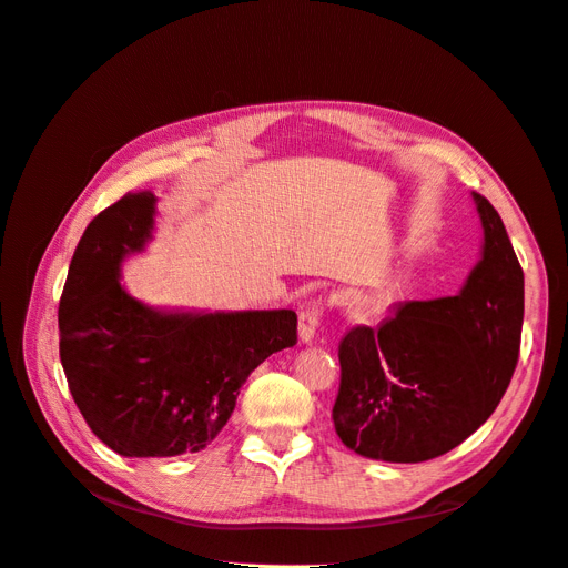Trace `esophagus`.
<instances>
[{"instance_id":"esophagus-1","label":"esophagus","mask_w":568,"mask_h":568,"mask_svg":"<svg viewBox=\"0 0 568 568\" xmlns=\"http://www.w3.org/2000/svg\"><path fill=\"white\" fill-rule=\"evenodd\" d=\"M324 313V307L320 301H311L307 305L301 307L298 315V336L303 343H311L315 338V332L320 326V317Z\"/></svg>"}]
</instances>
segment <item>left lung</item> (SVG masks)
<instances>
[{
    "mask_svg": "<svg viewBox=\"0 0 568 568\" xmlns=\"http://www.w3.org/2000/svg\"><path fill=\"white\" fill-rule=\"evenodd\" d=\"M484 257L457 296L405 301L379 326L338 343L332 409L338 438L363 457L415 464L450 453L484 424L519 363L524 270L503 217L474 192Z\"/></svg>",
    "mask_w": 568,
    "mask_h": 568,
    "instance_id": "left-lung-1",
    "label": "left lung"
}]
</instances>
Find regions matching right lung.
I'll list each match as a JSON object with an SVG mask.
<instances>
[{
  "instance_id": "add662e5",
  "label": "right lung",
  "mask_w": 568,
  "mask_h": 568,
  "mask_svg": "<svg viewBox=\"0 0 568 568\" xmlns=\"http://www.w3.org/2000/svg\"><path fill=\"white\" fill-rule=\"evenodd\" d=\"M151 192L101 211L59 301V355L92 434L123 457L199 453L227 424L246 376L298 341L294 311L156 313L120 286V261L153 227Z\"/></svg>"
}]
</instances>
